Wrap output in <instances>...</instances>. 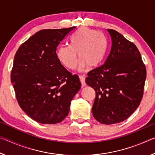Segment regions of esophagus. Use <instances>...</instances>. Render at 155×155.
<instances>
[{"instance_id":"1","label":"esophagus","mask_w":155,"mask_h":155,"mask_svg":"<svg viewBox=\"0 0 155 155\" xmlns=\"http://www.w3.org/2000/svg\"><path fill=\"white\" fill-rule=\"evenodd\" d=\"M79 78H80V81H81V85H82V87H85V85H86L85 77H84V76H79Z\"/></svg>"}]
</instances>
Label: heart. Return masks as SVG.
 I'll list each match as a JSON object with an SVG mask.
<instances>
[{"label": "heart", "mask_w": 155, "mask_h": 155, "mask_svg": "<svg viewBox=\"0 0 155 155\" xmlns=\"http://www.w3.org/2000/svg\"><path fill=\"white\" fill-rule=\"evenodd\" d=\"M107 48V41L101 33L82 27L70 38V46L64 44L57 49L59 61L68 69L75 68L77 64V53L80 60V69L96 67L103 59Z\"/></svg>", "instance_id": "heart-1"}]
</instances>
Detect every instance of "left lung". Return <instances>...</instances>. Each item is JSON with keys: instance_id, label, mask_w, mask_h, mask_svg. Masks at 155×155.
I'll return each instance as SVG.
<instances>
[{"instance_id": "8db88e82", "label": "left lung", "mask_w": 155, "mask_h": 155, "mask_svg": "<svg viewBox=\"0 0 155 155\" xmlns=\"http://www.w3.org/2000/svg\"><path fill=\"white\" fill-rule=\"evenodd\" d=\"M111 51L104 64L88 72L85 83L96 91L92 114L97 121L113 124L127 119L143 97L146 69L134 44L107 29Z\"/></svg>"}]
</instances>
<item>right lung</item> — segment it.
Returning <instances> with one entry per match:
<instances>
[{
	"label": "right lung",
	"instance_id": "right-lung-1",
	"mask_svg": "<svg viewBox=\"0 0 155 155\" xmlns=\"http://www.w3.org/2000/svg\"><path fill=\"white\" fill-rule=\"evenodd\" d=\"M76 27L44 29L20 46L11 72L20 108L41 124L63 121L71 101L80 90L77 75H72L57 57V47Z\"/></svg>",
	"mask_w": 155,
	"mask_h": 155
}]
</instances>
